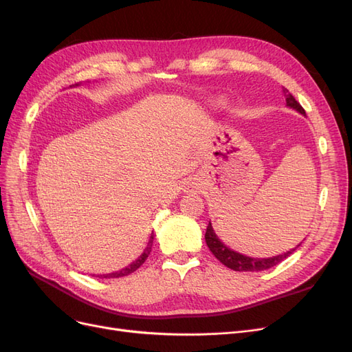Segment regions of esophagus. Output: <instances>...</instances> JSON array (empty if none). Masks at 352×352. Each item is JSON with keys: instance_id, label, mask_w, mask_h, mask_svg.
<instances>
[{"instance_id": "1", "label": "esophagus", "mask_w": 352, "mask_h": 352, "mask_svg": "<svg viewBox=\"0 0 352 352\" xmlns=\"http://www.w3.org/2000/svg\"><path fill=\"white\" fill-rule=\"evenodd\" d=\"M199 184L197 179H188L184 182V192L189 194V192H197V190L199 189Z\"/></svg>"}]
</instances>
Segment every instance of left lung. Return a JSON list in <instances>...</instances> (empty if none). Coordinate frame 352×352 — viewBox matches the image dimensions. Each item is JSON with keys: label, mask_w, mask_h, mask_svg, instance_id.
Returning <instances> with one entry per match:
<instances>
[{"label": "left lung", "mask_w": 352, "mask_h": 352, "mask_svg": "<svg viewBox=\"0 0 352 352\" xmlns=\"http://www.w3.org/2000/svg\"><path fill=\"white\" fill-rule=\"evenodd\" d=\"M283 94L286 97V105L289 109H294L295 111H298L300 114L305 116V110L301 107L298 101L292 97V94H289L286 88H283ZM206 242L207 247L210 248V251L214 254V257L221 263L225 264L226 267L235 270V272H261V270H269L274 265H278L279 263H282L286 257L300 247L296 245L295 248L282 252L279 255H273V257H267V258H257V257H248V255H243L238 251H233L232 248H229L228 245H225V242H221L219 239V236L216 235L214 229L211 226V221H208V226L206 230Z\"/></svg>", "instance_id": "1"}]
</instances>
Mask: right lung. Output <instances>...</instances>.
I'll use <instances>...</instances> for the list:
<instances>
[{"instance_id":"obj_1","label":"right lung","mask_w":352,"mask_h":352,"mask_svg":"<svg viewBox=\"0 0 352 352\" xmlns=\"http://www.w3.org/2000/svg\"><path fill=\"white\" fill-rule=\"evenodd\" d=\"M78 85L79 83H76V87H78ZM153 242H154V233H151V236H150V241H148L146 248L142 251V254L135 261H132L129 265H126V267L117 270V272L107 273V274H97V278H100V279H114V278H123V276H127V274L133 273L135 270L140 269L141 265L145 263V260L148 258V255H150L151 248H153Z\"/></svg>"}]
</instances>
